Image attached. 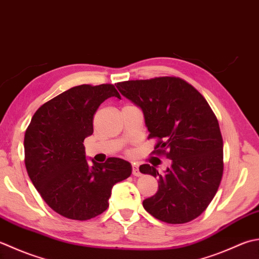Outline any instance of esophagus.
<instances>
[{
  "label": "esophagus",
  "instance_id": "obj_1",
  "mask_svg": "<svg viewBox=\"0 0 259 259\" xmlns=\"http://www.w3.org/2000/svg\"><path fill=\"white\" fill-rule=\"evenodd\" d=\"M133 175L134 176H140L139 168H138V166H137L136 164H133Z\"/></svg>",
  "mask_w": 259,
  "mask_h": 259
}]
</instances>
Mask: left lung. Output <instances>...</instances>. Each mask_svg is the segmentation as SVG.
Masks as SVG:
<instances>
[{"instance_id": "1", "label": "left lung", "mask_w": 259, "mask_h": 259, "mask_svg": "<svg viewBox=\"0 0 259 259\" xmlns=\"http://www.w3.org/2000/svg\"><path fill=\"white\" fill-rule=\"evenodd\" d=\"M120 93L143 110L151 154L171 159L164 174L144 164L139 170L158 179V191L144 200L145 210L166 224L194 220L211 203L224 174L219 122L199 91L175 76L125 80Z\"/></svg>"}]
</instances>
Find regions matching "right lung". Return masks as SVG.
Masks as SVG:
<instances>
[{
    "label": "right lung",
    "instance_id": "1",
    "mask_svg": "<svg viewBox=\"0 0 259 259\" xmlns=\"http://www.w3.org/2000/svg\"><path fill=\"white\" fill-rule=\"evenodd\" d=\"M115 96L112 84H83L65 91L35 111L24 135V164L49 207L67 219L90 220L108 209L111 190L131 175L130 163L110 157L90 166L84 139L93 134L101 103Z\"/></svg>",
    "mask_w": 259,
    "mask_h": 259
}]
</instances>
